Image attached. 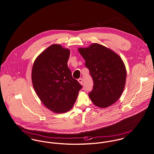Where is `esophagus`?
<instances>
[{
	"label": "esophagus",
	"mask_w": 154,
	"mask_h": 154,
	"mask_svg": "<svg viewBox=\"0 0 154 154\" xmlns=\"http://www.w3.org/2000/svg\"><path fill=\"white\" fill-rule=\"evenodd\" d=\"M78 82H79V83H80L81 85H82V84H83V79H82V78H79V79H78Z\"/></svg>",
	"instance_id": "1"
}]
</instances>
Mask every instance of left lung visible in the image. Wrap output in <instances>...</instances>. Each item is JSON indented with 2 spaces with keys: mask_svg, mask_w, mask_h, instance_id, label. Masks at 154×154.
Returning <instances> with one entry per match:
<instances>
[{
  "mask_svg": "<svg viewBox=\"0 0 154 154\" xmlns=\"http://www.w3.org/2000/svg\"><path fill=\"white\" fill-rule=\"evenodd\" d=\"M78 51L93 81L92 91L89 93L90 99L100 108L111 106L120 97L125 84L127 72L122 59L97 43L88 48H79Z\"/></svg>",
  "mask_w": 154,
  "mask_h": 154,
  "instance_id": "1",
  "label": "left lung"
}]
</instances>
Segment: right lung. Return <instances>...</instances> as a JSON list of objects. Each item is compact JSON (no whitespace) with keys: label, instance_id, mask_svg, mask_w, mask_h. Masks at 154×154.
Here are the masks:
<instances>
[{"label":"right lung","instance_id":"1","mask_svg":"<svg viewBox=\"0 0 154 154\" xmlns=\"http://www.w3.org/2000/svg\"><path fill=\"white\" fill-rule=\"evenodd\" d=\"M69 55V50L53 44L38 55L32 66L34 89L44 105L54 113L71 110L82 89L68 68Z\"/></svg>","mask_w":154,"mask_h":154}]
</instances>
